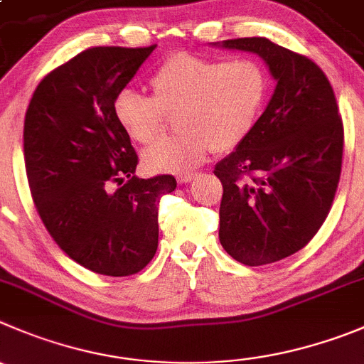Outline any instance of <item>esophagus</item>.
Returning a JSON list of instances; mask_svg holds the SVG:
<instances>
[{
	"label": "esophagus",
	"mask_w": 364,
	"mask_h": 364,
	"mask_svg": "<svg viewBox=\"0 0 364 364\" xmlns=\"http://www.w3.org/2000/svg\"><path fill=\"white\" fill-rule=\"evenodd\" d=\"M196 176V173H178L176 175V180H178L180 184H188V182H191L193 178Z\"/></svg>",
	"instance_id": "esophagus-1"
}]
</instances>
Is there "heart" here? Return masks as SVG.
<instances>
[{
  "label": "heart",
  "mask_w": 364,
  "mask_h": 364,
  "mask_svg": "<svg viewBox=\"0 0 364 364\" xmlns=\"http://www.w3.org/2000/svg\"><path fill=\"white\" fill-rule=\"evenodd\" d=\"M268 85V73L255 58L223 60L180 51L151 75V98L123 89L112 110L121 130L144 146L161 136L168 116H176L180 134L154 144L144 164L154 171H184L210 150L225 154L250 136Z\"/></svg>",
  "instance_id": "1"
}]
</instances>
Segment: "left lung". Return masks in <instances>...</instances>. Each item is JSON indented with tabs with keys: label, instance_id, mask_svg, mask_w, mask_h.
<instances>
[{
	"label": "left lung",
	"instance_id": "obj_1",
	"mask_svg": "<svg viewBox=\"0 0 364 364\" xmlns=\"http://www.w3.org/2000/svg\"><path fill=\"white\" fill-rule=\"evenodd\" d=\"M264 58L277 80L250 136L220 161V243L247 266L282 261L320 230L343 161V121L334 91L306 55L264 37L223 43Z\"/></svg>",
	"mask_w": 364,
	"mask_h": 364
}]
</instances>
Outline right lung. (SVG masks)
Here are the masks:
<instances>
[{
    "instance_id": "1",
    "label": "right lung",
    "mask_w": 364,
    "mask_h": 364,
    "mask_svg": "<svg viewBox=\"0 0 364 364\" xmlns=\"http://www.w3.org/2000/svg\"><path fill=\"white\" fill-rule=\"evenodd\" d=\"M155 50L98 46L48 73L24 116V168L55 243L91 272L128 277L154 259L173 175L137 178L139 157L112 102Z\"/></svg>"
}]
</instances>
